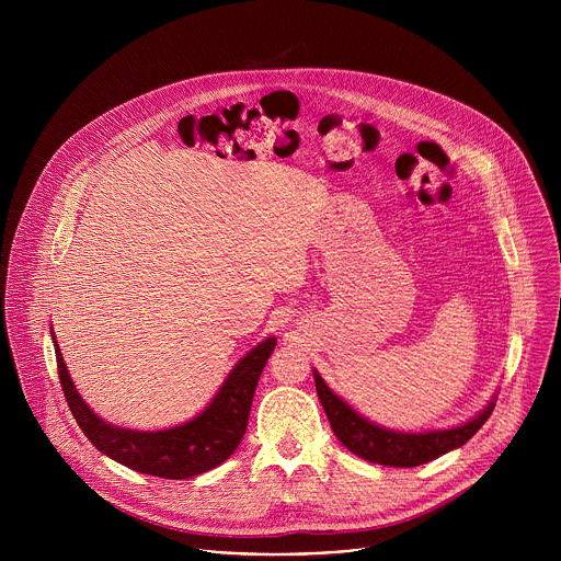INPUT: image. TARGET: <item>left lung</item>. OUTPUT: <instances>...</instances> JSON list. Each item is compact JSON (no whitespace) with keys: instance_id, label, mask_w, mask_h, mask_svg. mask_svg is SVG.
<instances>
[{"instance_id":"1","label":"left lung","mask_w":561,"mask_h":561,"mask_svg":"<svg viewBox=\"0 0 561 561\" xmlns=\"http://www.w3.org/2000/svg\"><path fill=\"white\" fill-rule=\"evenodd\" d=\"M312 375H314V388L319 394V402H322L337 439L357 457L373 463H381V466L413 468L431 459H437L448 450L463 446L479 428L486 424V420L495 409V397H493L482 413H477L472 420L455 428L402 433V431L383 428V426H377L375 422H368L348 402H344L337 392L329 388L322 375L317 370H312Z\"/></svg>"}]
</instances>
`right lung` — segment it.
Returning <instances> with one entry per match:
<instances>
[{"label": "right lung", "instance_id": "add662e5", "mask_svg": "<svg viewBox=\"0 0 561 561\" xmlns=\"http://www.w3.org/2000/svg\"><path fill=\"white\" fill-rule=\"evenodd\" d=\"M50 335L68 409L91 444L122 466L164 479L202 474L237 450L249 426L260 375L277 344L275 337H266L239 359L197 417L167 431H133L108 424L84 402L68 375L55 333Z\"/></svg>", "mask_w": 561, "mask_h": 561}]
</instances>
